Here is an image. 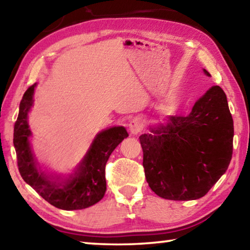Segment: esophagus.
<instances>
[{"label":"esophagus","instance_id":"34e87169","mask_svg":"<svg viewBox=\"0 0 250 250\" xmlns=\"http://www.w3.org/2000/svg\"><path fill=\"white\" fill-rule=\"evenodd\" d=\"M143 125H143V120L141 119V118H139V117L133 118V119L131 120L130 124H129L130 132L132 133L133 135L140 133L142 129H143Z\"/></svg>","mask_w":250,"mask_h":250}]
</instances>
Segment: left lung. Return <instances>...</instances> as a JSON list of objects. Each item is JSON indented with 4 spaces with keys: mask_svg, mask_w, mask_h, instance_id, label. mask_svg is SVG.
<instances>
[{
    "mask_svg": "<svg viewBox=\"0 0 250 250\" xmlns=\"http://www.w3.org/2000/svg\"><path fill=\"white\" fill-rule=\"evenodd\" d=\"M207 76L208 71L204 69ZM234 122L227 98L213 86L188 116H170L166 125L140 135L146 182L156 195L172 201L197 200L229 166Z\"/></svg>",
    "mask_w": 250,
    "mask_h": 250,
    "instance_id": "obj_1",
    "label": "left lung"
}]
</instances>
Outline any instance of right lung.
Segmentation results:
<instances>
[{
	"label": "right lung",
	"instance_id": "obj_1",
	"mask_svg": "<svg viewBox=\"0 0 250 250\" xmlns=\"http://www.w3.org/2000/svg\"><path fill=\"white\" fill-rule=\"evenodd\" d=\"M36 83L28 87L20 104L18 120L14 125V147L21 176L49 204L65 210L83 209L98 203L104 197L105 186V163L112 151L129 137L124 126H113L96 135L91 146L77 170L68 180L57 183L44 174L34 159L28 138L27 115L33 105Z\"/></svg>",
	"mask_w": 250,
	"mask_h": 250
}]
</instances>
